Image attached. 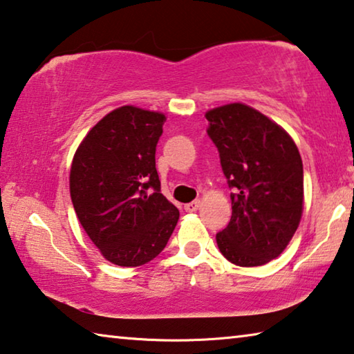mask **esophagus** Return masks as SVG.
Segmentation results:
<instances>
[{
    "instance_id": "obj_1",
    "label": "esophagus",
    "mask_w": 354,
    "mask_h": 354,
    "mask_svg": "<svg viewBox=\"0 0 354 354\" xmlns=\"http://www.w3.org/2000/svg\"><path fill=\"white\" fill-rule=\"evenodd\" d=\"M200 200H195V201H190V203H187L186 206H184V209H186L187 212H195L200 207Z\"/></svg>"
}]
</instances>
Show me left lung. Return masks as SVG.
Instances as JSON below:
<instances>
[{"mask_svg": "<svg viewBox=\"0 0 354 354\" xmlns=\"http://www.w3.org/2000/svg\"><path fill=\"white\" fill-rule=\"evenodd\" d=\"M207 136L233 189L232 218L216 234L221 254L238 266H261L282 254L302 216L304 171L287 132L244 104L209 110Z\"/></svg>", "mask_w": 354, "mask_h": 354, "instance_id": "1", "label": "left lung"}]
</instances>
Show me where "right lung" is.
Wrapping results in <instances>:
<instances>
[{"label":"right lung","mask_w":354,"mask_h":354,"mask_svg":"<svg viewBox=\"0 0 354 354\" xmlns=\"http://www.w3.org/2000/svg\"><path fill=\"white\" fill-rule=\"evenodd\" d=\"M165 115L120 106L83 138L71 167V198L89 239L106 260L133 268L156 258L179 211L160 194L156 147Z\"/></svg>","instance_id":"1"}]
</instances>
